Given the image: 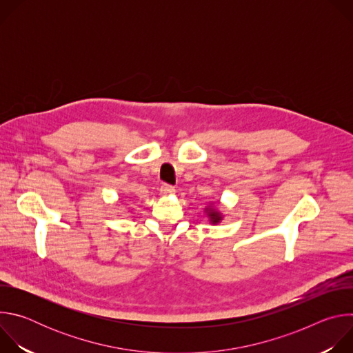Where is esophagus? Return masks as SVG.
<instances>
[{
	"mask_svg": "<svg viewBox=\"0 0 353 353\" xmlns=\"http://www.w3.org/2000/svg\"><path fill=\"white\" fill-rule=\"evenodd\" d=\"M174 191H176L174 187L170 185V184H162V185H161V194H162V195H170V194H173Z\"/></svg>",
	"mask_w": 353,
	"mask_h": 353,
	"instance_id": "esophagus-1",
	"label": "esophagus"
}]
</instances>
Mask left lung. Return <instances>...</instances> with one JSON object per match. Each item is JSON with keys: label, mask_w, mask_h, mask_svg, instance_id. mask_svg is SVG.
Here are the masks:
<instances>
[{"label": "left lung", "mask_w": 353, "mask_h": 353, "mask_svg": "<svg viewBox=\"0 0 353 353\" xmlns=\"http://www.w3.org/2000/svg\"><path fill=\"white\" fill-rule=\"evenodd\" d=\"M205 211H207V214L210 216V222L211 223L216 225V223H219L222 221V215L215 208H205Z\"/></svg>", "instance_id": "8db88e82"}]
</instances>
